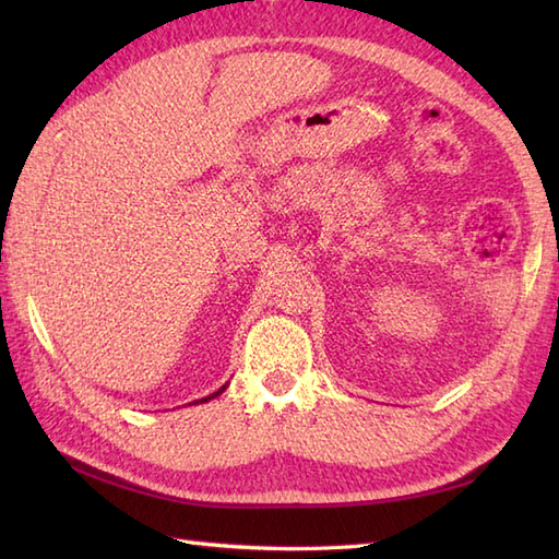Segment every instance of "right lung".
Listing matches in <instances>:
<instances>
[{
    "label": "right lung",
    "mask_w": 559,
    "mask_h": 559,
    "mask_svg": "<svg viewBox=\"0 0 559 559\" xmlns=\"http://www.w3.org/2000/svg\"><path fill=\"white\" fill-rule=\"evenodd\" d=\"M223 391H225V386H221V389L216 391V394H211V396H206V399H201V401H197V403H206V401H211V399H216L218 394H223Z\"/></svg>",
    "instance_id": "right-lung-1"
}]
</instances>
